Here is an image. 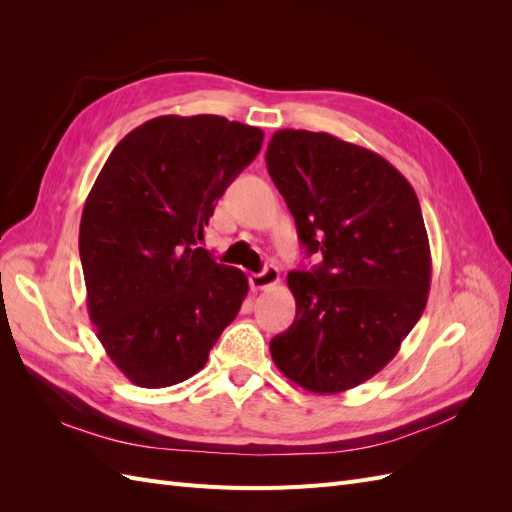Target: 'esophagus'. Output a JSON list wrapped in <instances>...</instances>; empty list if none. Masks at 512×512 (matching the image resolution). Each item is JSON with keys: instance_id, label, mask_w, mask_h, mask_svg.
Wrapping results in <instances>:
<instances>
[{"instance_id": "34e87169", "label": "esophagus", "mask_w": 512, "mask_h": 512, "mask_svg": "<svg viewBox=\"0 0 512 512\" xmlns=\"http://www.w3.org/2000/svg\"><path fill=\"white\" fill-rule=\"evenodd\" d=\"M277 282H280V271H277L275 267H265L260 273H252V277H250V284L256 290H267V288L275 286Z\"/></svg>"}]
</instances>
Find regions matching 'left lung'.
Returning <instances> with one entry per match:
<instances>
[{
	"mask_svg": "<svg viewBox=\"0 0 512 512\" xmlns=\"http://www.w3.org/2000/svg\"><path fill=\"white\" fill-rule=\"evenodd\" d=\"M265 160L307 254H322L288 273L297 314L271 356L305 391L354 389L425 312L431 252L416 192L378 153L327 132L277 130Z\"/></svg>",
	"mask_w": 512,
	"mask_h": 512,
	"instance_id": "8db88e82",
	"label": "left lung"
}]
</instances>
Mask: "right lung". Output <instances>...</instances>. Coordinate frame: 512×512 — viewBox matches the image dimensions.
<instances>
[{
    "label": "right lung",
    "instance_id": "add662e5",
    "mask_svg": "<svg viewBox=\"0 0 512 512\" xmlns=\"http://www.w3.org/2000/svg\"><path fill=\"white\" fill-rule=\"evenodd\" d=\"M262 138L218 115H162L123 136L102 166L79 230L87 309L108 359L136 386L192 378L237 318L245 273L198 241Z\"/></svg>",
    "mask_w": 512,
    "mask_h": 512
}]
</instances>
